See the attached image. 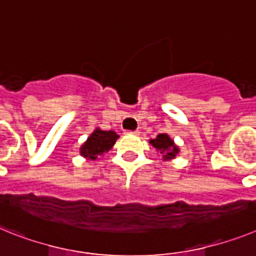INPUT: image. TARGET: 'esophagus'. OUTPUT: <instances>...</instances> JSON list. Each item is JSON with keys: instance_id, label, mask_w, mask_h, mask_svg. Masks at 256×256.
<instances>
[{"instance_id": "esophagus-1", "label": "esophagus", "mask_w": 256, "mask_h": 256, "mask_svg": "<svg viewBox=\"0 0 256 256\" xmlns=\"http://www.w3.org/2000/svg\"><path fill=\"white\" fill-rule=\"evenodd\" d=\"M126 134H132V135H139V130H134V132H126Z\"/></svg>"}]
</instances>
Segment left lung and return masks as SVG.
I'll return each mask as SVG.
<instances>
[{
    "mask_svg": "<svg viewBox=\"0 0 256 256\" xmlns=\"http://www.w3.org/2000/svg\"><path fill=\"white\" fill-rule=\"evenodd\" d=\"M160 154H164L165 158H173L178 154L177 146H174L173 140L166 134H158L154 139L150 142Z\"/></svg>",
    "mask_w": 256,
    "mask_h": 256,
    "instance_id": "left-lung-1",
    "label": "left lung"
}]
</instances>
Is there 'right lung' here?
<instances>
[{"label": "right lung", "instance_id": "right-lung-1", "mask_svg": "<svg viewBox=\"0 0 256 256\" xmlns=\"http://www.w3.org/2000/svg\"><path fill=\"white\" fill-rule=\"evenodd\" d=\"M117 138L118 135L114 132H112V130L106 132V130L96 128L84 144L82 146V156H84L90 160H96L100 154H102L104 152H108L113 147Z\"/></svg>", "mask_w": 256, "mask_h": 256}]
</instances>
